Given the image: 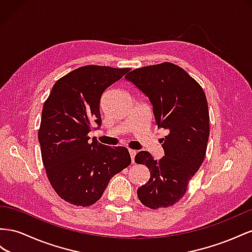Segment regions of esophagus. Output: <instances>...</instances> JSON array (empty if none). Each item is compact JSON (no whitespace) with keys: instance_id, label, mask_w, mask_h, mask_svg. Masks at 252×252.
<instances>
[{"instance_id":"34e87169","label":"esophagus","mask_w":252,"mask_h":252,"mask_svg":"<svg viewBox=\"0 0 252 252\" xmlns=\"http://www.w3.org/2000/svg\"><path fill=\"white\" fill-rule=\"evenodd\" d=\"M128 152H130V155H131V158H132V163H134V157H135L136 153H137V151L130 149V150H128Z\"/></svg>"}]
</instances>
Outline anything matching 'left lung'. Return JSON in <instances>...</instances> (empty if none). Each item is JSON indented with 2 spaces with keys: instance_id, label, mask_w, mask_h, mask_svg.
I'll return each mask as SVG.
<instances>
[{
  "instance_id": "left-lung-1",
  "label": "left lung",
  "mask_w": 252,
  "mask_h": 252,
  "mask_svg": "<svg viewBox=\"0 0 252 252\" xmlns=\"http://www.w3.org/2000/svg\"><path fill=\"white\" fill-rule=\"evenodd\" d=\"M126 79L149 97L158 127L168 131L159 160L148 151L135 156V162L150 171L148 183L137 190L139 200L151 209L167 208L185 195L205 159L210 133L205 92L185 69L170 62L136 68Z\"/></svg>"
}]
</instances>
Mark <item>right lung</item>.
<instances>
[{"label": "right lung", "instance_id": "right-lung-1", "mask_svg": "<svg viewBox=\"0 0 252 252\" xmlns=\"http://www.w3.org/2000/svg\"><path fill=\"white\" fill-rule=\"evenodd\" d=\"M130 68L85 65L60 78L42 110L38 132L42 161L55 192L81 207L95 204L110 179L130 166L125 147L90 141L91 126L101 125L100 99Z\"/></svg>", "mask_w": 252, "mask_h": 252}]
</instances>
